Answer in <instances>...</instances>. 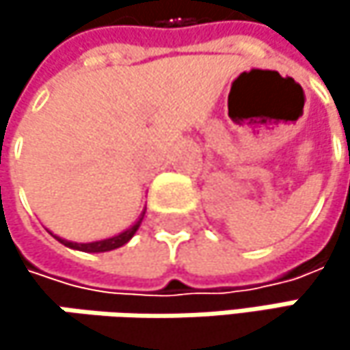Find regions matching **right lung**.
<instances>
[{
	"label": "right lung",
	"instance_id": "add662e5",
	"mask_svg": "<svg viewBox=\"0 0 350 350\" xmlns=\"http://www.w3.org/2000/svg\"><path fill=\"white\" fill-rule=\"evenodd\" d=\"M144 215H146V208H144V213L139 215V219H137L131 227H127V229H125V231H121L119 235L107 237V239H101V241L77 243V241L62 239V237H58V235H54V239H56V241H60L64 247H70V249H77V251H85V253H105V251H113V249H117V247H121V245L127 243V241L135 235V231L139 229V225H142V221H144Z\"/></svg>",
	"mask_w": 350,
	"mask_h": 350
}]
</instances>
